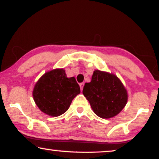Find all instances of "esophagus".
I'll use <instances>...</instances> for the list:
<instances>
[{
	"instance_id": "esophagus-1",
	"label": "esophagus",
	"mask_w": 159,
	"mask_h": 159,
	"mask_svg": "<svg viewBox=\"0 0 159 159\" xmlns=\"http://www.w3.org/2000/svg\"><path fill=\"white\" fill-rule=\"evenodd\" d=\"M80 89H81V90H82V89H83V87H84V83H80Z\"/></svg>"
}]
</instances>
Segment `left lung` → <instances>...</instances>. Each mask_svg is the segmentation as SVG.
<instances>
[{"mask_svg":"<svg viewBox=\"0 0 159 159\" xmlns=\"http://www.w3.org/2000/svg\"><path fill=\"white\" fill-rule=\"evenodd\" d=\"M82 93L97 116L112 118L119 114L127 102L128 95L116 75L95 70L90 82L84 84Z\"/></svg>","mask_w":159,"mask_h":159,"instance_id":"obj_1","label":"left lung"}]
</instances>
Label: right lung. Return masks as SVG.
Returning a JSON list of instances; mask_svg holds the SVG:
<instances>
[{"label": "right lung", "mask_w": 159, "mask_h": 159, "mask_svg": "<svg viewBox=\"0 0 159 159\" xmlns=\"http://www.w3.org/2000/svg\"><path fill=\"white\" fill-rule=\"evenodd\" d=\"M80 93L75 78L67 77L63 69H56L39 79L32 95L41 111L51 116H58L69 109L72 100Z\"/></svg>", "instance_id": "right-lung-1"}]
</instances>
